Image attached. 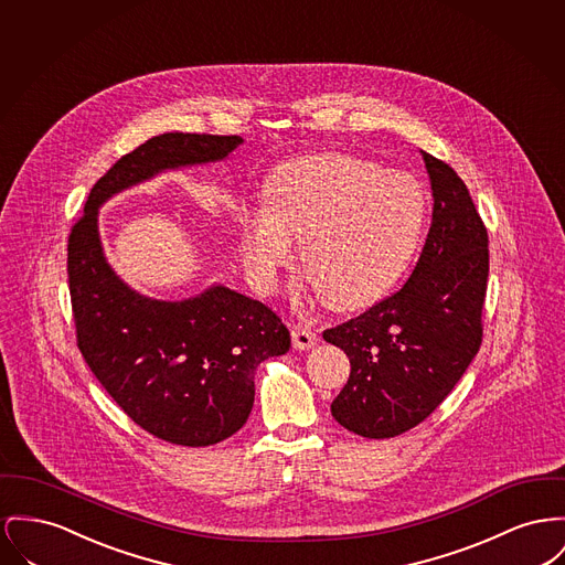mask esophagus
I'll return each instance as SVG.
<instances>
[{"label": "esophagus", "mask_w": 565, "mask_h": 565, "mask_svg": "<svg viewBox=\"0 0 565 565\" xmlns=\"http://www.w3.org/2000/svg\"><path fill=\"white\" fill-rule=\"evenodd\" d=\"M318 343V334L309 327H295L292 329V345L295 350H311Z\"/></svg>", "instance_id": "1"}]
</instances>
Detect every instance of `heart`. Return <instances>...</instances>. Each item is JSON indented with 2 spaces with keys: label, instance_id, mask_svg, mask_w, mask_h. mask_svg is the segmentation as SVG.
Here are the masks:
<instances>
[{
  "label": "heart",
  "instance_id": "1",
  "mask_svg": "<svg viewBox=\"0 0 565 565\" xmlns=\"http://www.w3.org/2000/svg\"><path fill=\"white\" fill-rule=\"evenodd\" d=\"M266 209L245 215L243 258L273 288L302 243L300 268L339 311L380 299L409 265L427 224L418 179L345 153L290 160L266 181Z\"/></svg>",
  "mask_w": 565,
  "mask_h": 565
}]
</instances>
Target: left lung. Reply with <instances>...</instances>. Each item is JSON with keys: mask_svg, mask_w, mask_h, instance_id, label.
<instances>
[{"mask_svg": "<svg viewBox=\"0 0 565 565\" xmlns=\"http://www.w3.org/2000/svg\"><path fill=\"white\" fill-rule=\"evenodd\" d=\"M433 220L403 288L322 332L350 359L334 420L369 439L420 425L450 395L482 343L489 234L461 177L423 151Z\"/></svg>", "mask_w": 565, "mask_h": 565, "instance_id": "1", "label": "left lung"}]
</instances>
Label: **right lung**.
<instances>
[{
    "label": "right lung",
    "mask_w": 565,
    "mask_h": 565,
    "mask_svg": "<svg viewBox=\"0 0 565 565\" xmlns=\"http://www.w3.org/2000/svg\"><path fill=\"white\" fill-rule=\"evenodd\" d=\"M241 136L160 134L126 153L92 188L67 238L76 341L106 393L145 431L211 446L238 431L254 405V373L290 350V332L260 300L226 286L199 297L138 295L104 258L98 209L164 170L224 160Z\"/></svg>",
    "instance_id": "obj_1"
}]
</instances>
